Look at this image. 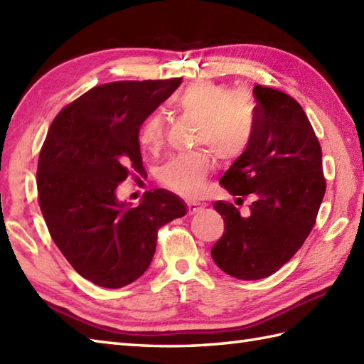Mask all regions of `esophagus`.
<instances>
[{
	"mask_svg": "<svg viewBox=\"0 0 364 364\" xmlns=\"http://www.w3.org/2000/svg\"><path fill=\"white\" fill-rule=\"evenodd\" d=\"M188 208H189V214H196L203 210V205H200L197 202H188Z\"/></svg>",
	"mask_w": 364,
	"mask_h": 364,
	"instance_id": "1",
	"label": "esophagus"
}]
</instances>
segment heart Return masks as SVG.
I'll return each instance as SVG.
<instances>
[{"instance_id": "1", "label": "heart", "mask_w": 364, "mask_h": 364, "mask_svg": "<svg viewBox=\"0 0 364 364\" xmlns=\"http://www.w3.org/2000/svg\"><path fill=\"white\" fill-rule=\"evenodd\" d=\"M175 106L183 114L200 119L197 144L210 145L219 158L228 159L241 153L252 134V111L241 97L230 95L225 86L198 82L183 90L175 98ZM164 141V119L151 112L139 129V144L145 150H158ZM208 153L183 154L170 159L159 168L164 186L181 196H197L203 191L206 176L211 172Z\"/></svg>"}]
</instances>
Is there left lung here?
<instances>
[{
  "label": "left lung",
  "mask_w": 364,
  "mask_h": 364,
  "mask_svg": "<svg viewBox=\"0 0 364 364\" xmlns=\"http://www.w3.org/2000/svg\"><path fill=\"white\" fill-rule=\"evenodd\" d=\"M253 95L247 149L220 178L231 196H255L250 214L222 200L214 203L225 231L211 257L239 280H259L286 264L311 233L326 194L321 145L301 106L259 84Z\"/></svg>",
  "instance_id": "8db88e82"
}]
</instances>
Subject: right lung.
<instances>
[{
  "mask_svg": "<svg viewBox=\"0 0 364 364\" xmlns=\"http://www.w3.org/2000/svg\"><path fill=\"white\" fill-rule=\"evenodd\" d=\"M181 78L115 81L87 90L53 120L37 166L38 205L54 244L86 280L109 289L136 282L153 259L158 230L188 208L151 189L133 206L117 188L142 172L139 129Z\"/></svg>",
  "mask_w": 364,
  "mask_h": 364,
  "instance_id": "right-lung-1",
  "label": "right lung"
}]
</instances>
